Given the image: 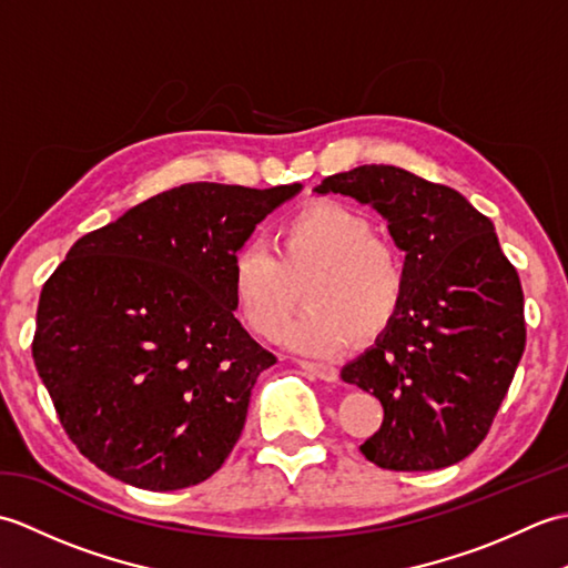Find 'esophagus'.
Returning a JSON list of instances; mask_svg holds the SVG:
<instances>
[{
	"label": "esophagus",
	"mask_w": 568,
	"mask_h": 568,
	"mask_svg": "<svg viewBox=\"0 0 568 568\" xmlns=\"http://www.w3.org/2000/svg\"><path fill=\"white\" fill-rule=\"evenodd\" d=\"M297 366L303 368V371H307L310 376L322 378V381H327V383H334L336 378H339V371H336L332 364H317V361H305V358H300V361H297Z\"/></svg>",
	"instance_id": "esophagus-1"
}]
</instances>
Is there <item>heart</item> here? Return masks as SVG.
Segmentation results:
<instances>
[{
  "label": "heart",
  "mask_w": 568,
  "mask_h": 568,
  "mask_svg": "<svg viewBox=\"0 0 568 568\" xmlns=\"http://www.w3.org/2000/svg\"><path fill=\"white\" fill-rule=\"evenodd\" d=\"M305 286L307 310L287 324L285 342L307 354H342L381 339L400 317L407 268L378 241L364 212L315 202L277 226L273 248L246 241L232 256V291L246 327L275 336Z\"/></svg>",
  "instance_id": "heart-1"
}]
</instances>
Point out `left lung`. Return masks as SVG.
<instances>
[{"instance_id": "left-lung-1", "label": "left lung", "mask_w": 568, "mask_h": 568, "mask_svg": "<svg viewBox=\"0 0 568 568\" xmlns=\"http://www.w3.org/2000/svg\"><path fill=\"white\" fill-rule=\"evenodd\" d=\"M371 204L405 251L400 317L342 368L383 405L361 444L388 470H437L486 439L525 352V300L486 214L456 190L395 165H358L315 187Z\"/></svg>"}]
</instances>
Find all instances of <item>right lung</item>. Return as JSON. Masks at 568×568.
<instances>
[{
	"instance_id": "obj_1",
	"label": "right lung",
	"mask_w": 568,
	"mask_h": 568,
	"mask_svg": "<svg viewBox=\"0 0 568 568\" xmlns=\"http://www.w3.org/2000/svg\"><path fill=\"white\" fill-rule=\"evenodd\" d=\"M300 183H187L84 234L48 277L33 361L82 456L146 490L207 480L275 364L234 317L232 256Z\"/></svg>"
}]
</instances>
